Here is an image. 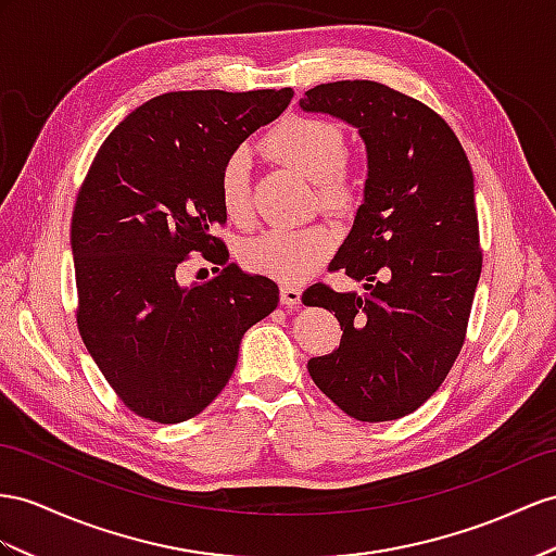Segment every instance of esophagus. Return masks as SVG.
<instances>
[{"label": "esophagus", "mask_w": 556, "mask_h": 556, "mask_svg": "<svg viewBox=\"0 0 556 556\" xmlns=\"http://www.w3.org/2000/svg\"><path fill=\"white\" fill-rule=\"evenodd\" d=\"M301 295H303L301 289H298V287H289V283H283V287H281V305H287V307L301 305Z\"/></svg>", "instance_id": "obj_1"}]
</instances>
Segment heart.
Listing matches in <instances>:
<instances>
[{"instance_id": "1", "label": "heart", "mask_w": 556, "mask_h": 556, "mask_svg": "<svg viewBox=\"0 0 556 556\" xmlns=\"http://www.w3.org/2000/svg\"><path fill=\"white\" fill-rule=\"evenodd\" d=\"M265 150L291 164L317 182L321 208L331 213L350 211L359 199V180L348 168L345 131L331 119L293 115L275 124L263 140ZM218 199L225 216L247 225L253 216L251 154L237 148L225 156L218 170ZM336 237L324 225L298 230H267L241 247V261L265 277L283 283L307 279L333 253Z\"/></svg>"}]
</instances>
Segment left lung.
<instances>
[{"instance_id": "8db88e82", "label": "left lung", "mask_w": 556, "mask_h": 556, "mask_svg": "<svg viewBox=\"0 0 556 556\" xmlns=\"http://www.w3.org/2000/svg\"><path fill=\"white\" fill-rule=\"evenodd\" d=\"M301 108L357 126L368 154L364 204L329 267L366 295L305 291L343 331L307 371L348 416L396 420L430 400L465 345L481 275L472 166L432 108L386 84H319Z\"/></svg>"}]
</instances>
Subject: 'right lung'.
Here are the masks:
<instances>
[{
    "label": "right lung",
    "instance_id": "1",
    "mask_svg": "<svg viewBox=\"0 0 556 556\" xmlns=\"http://www.w3.org/2000/svg\"><path fill=\"white\" fill-rule=\"evenodd\" d=\"M293 89L170 91L131 112L96 152L73 211L77 329L136 416L174 425L216 400L241 336L279 303L273 279L244 275L213 235L227 216V154L289 108ZM202 252L219 275L180 288Z\"/></svg>",
    "mask_w": 556,
    "mask_h": 556
}]
</instances>
